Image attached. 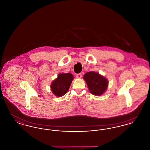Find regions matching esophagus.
Instances as JSON below:
<instances>
[{
    "instance_id": "esophagus-1",
    "label": "esophagus",
    "mask_w": 150,
    "mask_h": 150,
    "mask_svg": "<svg viewBox=\"0 0 150 150\" xmlns=\"http://www.w3.org/2000/svg\"><path fill=\"white\" fill-rule=\"evenodd\" d=\"M81 76H82V74H76V78H81Z\"/></svg>"
}]
</instances>
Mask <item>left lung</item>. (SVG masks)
Masks as SVG:
<instances>
[{
    "label": "left lung",
    "mask_w": 150,
    "mask_h": 150,
    "mask_svg": "<svg viewBox=\"0 0 150 150\" xmlns=\"http://www.w3.org/2000/svg\"><path fill=\"white\" fill-rule=\"evenodd\" d=\"M83 79L86 81L89 91L93 95L102 96L106 91L108 86V80L99 73L88 72L84 74Z\"/></svg>",
    "instance_id": "left-lung-1"
}]
</instances>
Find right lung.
<instances>
[{
	"instance_id": "1",
	"label": "right lung",
	"mask_w": 150,
	"mask_h": 150,
	"mask_svg": "<svg viewBox=\"0 0 150 150\" xmlns=\"http://www.w3.org/2000/svg\"><path fill=\"white\" fill-rule=\"evenodd\" d=\"M74 76L71 73H60L50 86V89L56 97H62L67 93L71 84Z\"/></svg>"
}]
</instances>
